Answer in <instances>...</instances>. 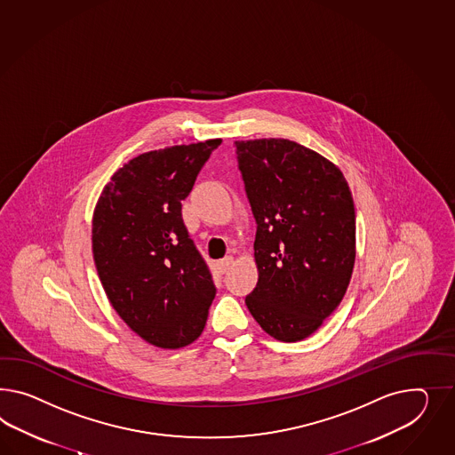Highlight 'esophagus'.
<instances>
[{"label":"esophagus","mask_w":455,"mask_h":455,"mask_svg":"<svg viewBox=\"0 0 455 455\" xmlns=\"http://www.w3.org/2000/svg\"><path fill=\"white\" fill-rule=\"evenodd\" d=\"M234 257H225V259L219 261V268H220L221 273H225V271H228L234 267Z\"/></svg>","instance_id":"esophagus-1"}]
</instances>
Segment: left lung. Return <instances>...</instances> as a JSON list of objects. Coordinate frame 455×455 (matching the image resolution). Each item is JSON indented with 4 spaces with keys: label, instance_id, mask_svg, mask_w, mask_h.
Returning a JSON list of instances; mask_svg holds the SVG:
<instances>
[{
    "label": "left lung",
    "instance_id": "1",
    "mask_svg": "<svg viewBox=\"0 0 455 455\" xmlns=\"http://www.w3.org/2000/svg\"><path fill=\"white\" fill-rule=\"evenodd\" d=\"M257 220L259 282L245 303L271 338L311 336L339 307L356 259V213L343 172L288 139L236 140Z\"/></svg>",
    "mask_w": 455,
    "mask_h": 455
}]
</instances>
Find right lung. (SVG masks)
Returning a JSON list of instances; mask_svg holds the SVG:
<instances>
[{
  "label": "right lung",
  "instance_id": "obj_1",
  "mask_svg": "<svg viewBox=\"0 0 455 455\" xmlns=\"http://www.w3.org/2000/svg\"><path fill=\"white\" fill-rule=\"evenodd\" d=\"M221 139L150 150L124 164L92 215V255L112 307L162 349L194 343L215 284L182 220V202Z\"/></svg>",
  "mask_w": 455,
  "mask_h": 455
}]
</instances>
